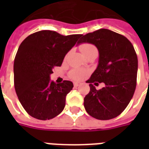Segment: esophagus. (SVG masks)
Instances as JSON below:
<instances>
[{
  "label": "esophagus",
  "instance_id": "esophagus-1",
  "mask_svg": "<svg viewBox=\"0 0 149 149\" xmlns=\"http://www.w3.org/2000/svg\"><path fill=\"white\" fill-rule=\"evenodd\" d=\"M80 84H81V83H79V82H74V83H73L74 86H79Z\"/></svg>",
  "mask_w": 149,
  "mask_h": 149
}]
</instances>
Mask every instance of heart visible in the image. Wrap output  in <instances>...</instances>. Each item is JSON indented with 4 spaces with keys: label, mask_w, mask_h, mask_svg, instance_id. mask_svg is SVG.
I'll return each mask as SVG.
<instances>
[{
    "label": "heart",
    "mask_w": 149,
    "mask_h": 149,
    "mask_svg": "<svg viewBox=\"0 0 149 149\" xmlns=\"http://www.w3.org/2000/svg\"><path fill=\"white\" fill-rule=\"evenodd\" d=\"M96 49L95 46L91 44H83L80 46V50L83 52L84 55L89 52L91 50ZM86 72L84 70H80V69H76L73 70L72 72H70V77H72L73 79H81L82 78H84V77L86 75Z\"/></svg>",
    "instance_id": "heart-1"
}]
</instances>
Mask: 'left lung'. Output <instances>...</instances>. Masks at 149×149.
<instances>
[{"mask_svg":"<svg viewBox=\"0 0 149 149\" xmlns=\"http://www.w3.org/2000/svg\"><path fill=\"white\" fill-rule=\"evenodd\" d=\"M91 43L99 52L98 65L86 83L91 91L84 97L86 112L98 120H110L122 113L136 88L138 57L126 37L100 29L84 36L78 44ZM104 82L97 91L92 84Z\"/></svg>","mask_w":149,"mask_h":149,"instance_id":"left-lung-1","label":"left lung"}]
</instances>
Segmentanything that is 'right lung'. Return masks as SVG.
I'll return each instance as SVG.
<instances>
[{
	"label": "right lung",
	"mask_w": 149,
	"mask_h": 149,
	"mask_svg": "<svg viewBox=\"0 0 149 149\" xmlns=\"http://www.w3.org/2000/svg\"><path fill=\"white\" fill-rule=\"evenodd\" d=\"M82 35L62 36L43 30L29 36L20 45L14 62V83L17 97L27 113L38 120H49L63 111L71 81L50 80L56 66Z\"/></svg>",
	"instance_id": "1"
}]
</instances>
